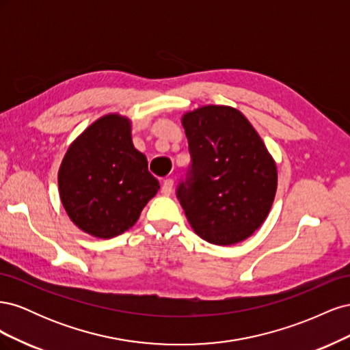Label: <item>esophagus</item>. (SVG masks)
<instances>
[{"label":"esophagus","instance_id":"obj_1","mask_svg":"<svg viewBox=\"0 0 350 350\" xmlns=\"http://www.w3.org/2000/svg\"><path fill=\"white\" fill-rule=\"evenodd\" d=\"M161 191H162L163 196H171L172 194V191H174V181H172V179H165Z\"/></svg>","mask_w":350,"mask_h":350}]
</instances>
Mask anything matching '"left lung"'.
<instances>
[{
    "label": "left lung",
    "mask_w": 350,
    "mask_h": 350,
    "mask_svg": "<svg viewBox=\"0 0 350 350\" xmlns=\"http://www.w3.org/2000/svg\"><path fill=\"white\" fill-rule=\"evenodd\" d=\"M191 169L176 196L198 237L215 245L245 241L269 216L278 167L238 109L206 105L181 118Z\"/></svg>",
    "instance_id": "1"
}]
</instances>
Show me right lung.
<instances>
[{"label":"right lung","mask_w":350,"mask_h":350,"mask_svg":"<svg viewBox=\"0 0 350 350\" xmlns=\"http://www.w3.org/2000/svg\"><path fill=\"white\" fill-rule=\"evenodd\" d=\"M147 159L133 144L131 120L108 113L74 140L58 171L61 203L86 234L109 239L135 225L159 191Z\"/></svg>","instance_id":"right-lung-1"}]
</instances>
